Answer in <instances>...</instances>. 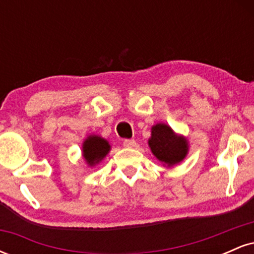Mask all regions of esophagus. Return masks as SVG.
Returning <instances> with one entry per match:
<instances>
[{
  "label": "esophagus",
  "mask_w": 254,
  "mask_h": 254,
  "mask_svg": "<svg viewBox=\"0 0 254 254\" xmlns=\"http://www.w3.org/2000/svg\"><path fill=\"white\" fill-rule=\"evenodd\" d=\"M123 145H124V147H127V148H133L136 145V141H135V139L127 138V139H124V141H123Z\"/></svg>",
  "instance_id": "obj_1"
}]
</instances>
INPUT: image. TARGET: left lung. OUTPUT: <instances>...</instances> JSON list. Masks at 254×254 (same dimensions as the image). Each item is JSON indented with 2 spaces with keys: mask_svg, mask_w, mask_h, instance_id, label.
I'll return each instance as SVG.
<instances>
[{
  "mask_svg": "<svg viewBox=\"0 0 254 254\" xmlns=\"http://www.w3.org/2000/svg\"><path fill=\"white\" fill-rule=\"evenodd\" d=\"M149 147L157 159L168 166L180 162L188 154V142L178 136L168 125L156 124L151 127Z\"/></svg>",
  "mask_w": 254,
  "mask_h": 254,
  "instance_id": "8db88e82",
  "label": "left lung"
}]
</instances>
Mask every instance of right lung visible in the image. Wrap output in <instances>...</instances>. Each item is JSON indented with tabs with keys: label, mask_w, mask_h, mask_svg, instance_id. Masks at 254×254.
<instances>
[{
	"label": "right lung",
	"mask_w": 254,
	"mask_h": 254,
	"mask_svg": "<svg viewBox=\"0 0 254 254\" xmlns=\"http://www.w3.org/2000/svg\"><path fill=\"white\" fill-rule=\"evenodd\" d=\"M110 144L106 139L99 136H89L83 143V157L90 166L98 164L110 151Z\"/></svg>",
	"instance_id": "right-lung-1"
}]
</instances>
